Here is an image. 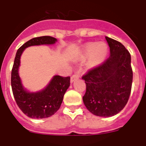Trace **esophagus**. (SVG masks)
<instances>
[{"mask_svg":"<svg viewBox=\"0 0 146 146\" xmlns=\"http://www.w3.org/2000/svg\"><path fill=\"white\" fill-rule=\"evenodd\" d=\"M78 77H79V76L78 74H73V76H71V78H70V82H73L75 80H76V79H77V78H78Z\"/></svg>","mask_w":146,"mask_h":146,"instance_id":"1","label":"esophagus"}]
</instances>
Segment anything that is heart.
<instances>
[{
  "instance_id": "heart-1",
  "label": "heart",
  "mask_w": 146,
  "mask_h": 146,
  "mask_svg": "<svg viewBox=\"0 0 146 146\" xmlns=\"http://www.w3.org/2000/svg\"><path fill=\"white\" fill-rule=\"evenodd\" d=\"M108 48L105 43H88L83 48V54L86 56H90V61L97 63L102 61L107 54Z\"/></svg>"
}]
</instances>
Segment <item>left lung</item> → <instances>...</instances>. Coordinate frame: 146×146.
Returning <instances> with one entry per match:
<instances>
[{"label": "left lung", "instance_id": "left-lung-1", "mask_svg": "<svg viewBox=\"0 0 146 146\" xmlns=\"http://www.w3.org/2000/svg\"><path fill=\"white\" fill-rule=\"evenodd\" d=\"M111 56L82 76L86 84L83 97L86 108L98 116H113L122 111L131 92V54L117 40L106 37Z\"/></svg>", "mask_w": 146, "mask_h": 146}]
</instances>
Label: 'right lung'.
Returning a JSON list of instances; mask_svg holds the SVG:
<instances>
[{"mask_svg": "<svg viewBox=\"0 0 146 146\" xmlns=\"http://www.w3.org/2000/svg\"><path fill=\"white\" fill-rule=\"evenodd\" d=\"M57 41L51 36H40L31 39L18 48L11 71V87L17 105L22 112L31 118L51 116L60 108L65 93L70 86V76H55L48 86L41 91L28 93L24 90L18 75L20 58L24 49L31 46L53 44Z\"/></svg>", "mask_w": 146, "mask_h": 146, "instance_id": "1", "label": "right lung"}]
</instances>
